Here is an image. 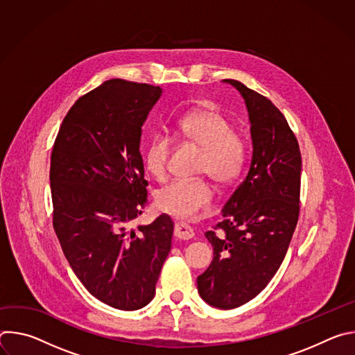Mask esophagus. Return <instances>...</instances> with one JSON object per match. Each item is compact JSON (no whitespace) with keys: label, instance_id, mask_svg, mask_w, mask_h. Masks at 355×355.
Wrapping results in <instances>:
<instances>
[{"label":"esophagus","instance_id":"esophagus-1","mask_svg":"<svg viewBox=\"0 0 355 355\" xmlns=\"http://www.w3.org/2000/svg\"><path fill=\"white\" fill-rule=\"evenodd\" d=\"M193 234H195L193 229L189 225H187L184 222L175 223V227H174V236L175 237H178L181 240H189V239L193 237Z\"/></svg>","mask_w":355,"mask_h":355}]
</instances>
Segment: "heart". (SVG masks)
<instances>
[{"label": "heart", "instance_id": "heart-1", "mask_svg": "<svg viewBox=\"0 0 355 355\" xmlns=\"http://www.w3.org/2000/svg\"><path fill=\"white\" fill-rule=\"evenodd\" d=\"M177 136L202 148L196 173L209 174L216 182H234L247 162V144L218 111L200 108L187 114L177 123ZM173 139L166 133H156L144 148V167L150 175L163 181L168 173ZM215 198L214 187L204 177L192 180H173L156 193L157 207L180 219H191L207 209Z\"/></svg>", "mask_w": 355, "mask_h": 355}]
</instances>
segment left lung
<instances>
[{
  "mask_svg": "<svg viewBox=\"0 0 355 355\" xmlns=\"http://www.w3.org/2000/svg\"><path fill=\"white\" fill-rule=\"evenodd\" d=\"M244 98L252 157L243 182L222 209L223 222L205 233L214 260L196 278L200 297L234 309L256 297L282 264L299 216L302 159L282 112L264 95L225 80Z\"/></svg>",
  "mask_w": 355,
  "mask_h": 355,
  "instance_id": "8db88e82",
  "label": "left lung"
}]
</instances>
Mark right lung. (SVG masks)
Wrapping results in <instances>:
<instances>
[{
    "label": "right lung",
    "instance_id": "add662e5",
    "mask_svg": "<svg viewBox=\"0 0 355 355\" xmlns=\"http://www.w3.org/2000/svg\"><path fill=\"white\" fill-rule=\"evenodd\" d=\"M162 92L119 78L101 84L70 108L50 157L53 227L64 256L92 296L121 311L155 297L171 250L168 215L130 229L147 204L141 126Z\"/></svg>",
    "mask_w": 355,
    "mask_h": 355
}]
</instances>
